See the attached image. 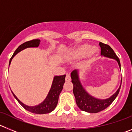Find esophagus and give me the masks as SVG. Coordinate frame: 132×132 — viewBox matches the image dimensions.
I'll use <instances>...</instances> for the list:
<instances>
[{
	"mask_svg": "<svg viewBox=\"0 0 132 132\" xmlns=\"http://www.w3.org/2000/svg\"><path fill=\"white\" fill-rule=\"evenodd\" d=\"M71 80V77H70L69 75L67 74V75H66V77H65V81H66V82H70Z\"/></svg>",
	"mask_w": 132,
	"mask_h": 132,
	"instance_id": "obj_1",
	"label": "esophagus"
}]
</instances>
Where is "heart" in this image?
Here are the masks:
<instances>
[{
	"mask_svg": "<svg viewBox=\"0 0 132 132\" xmlns=\"http://www.w3.org/2000/svg\"><path fill=\"white\" fill-rule=\"evenodd\" d=\"M97 54L95 49H92V47L88 44H82L79 47L75 48L67 56L69 60H77L83 57L87 58L86 63L90 62Z\"/></svg>",
	"mask_w": 132,
	"mask_h": 132,
	"instance_id": "heart-1",
	"label": "heart"
}]
</instances>
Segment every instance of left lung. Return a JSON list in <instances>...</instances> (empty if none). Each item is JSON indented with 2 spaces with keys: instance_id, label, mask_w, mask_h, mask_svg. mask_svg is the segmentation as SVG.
<instances>
[{
  "instance_id": "1",
  "label": "left lung",
  "mask_w": 132,
  "mask_h": 132,
  "mask_svg": "<svg viewBox=\"0 0 132 132\" xmlns=\"http://www.w3.org/2000/svg\"><path fill=\"white\" fill-rule=\"evenodd\" d=\"M99 45L101 49V55L111 59H114L117 61L120 69H121V65L120 59L118 57L116 53H114V50L107 44H103L102 42L99 43ZM71 82L73 85V94L76 100L77 105L81 110L89 113H97L106 109L109 106L113 101L115 100L118 96L121 85L118 89L117 91L110 98L106 99H98L93 97L90 94H88L85 88L82 87L79 80V72L77 70L73 71L71 74ZM122 83V81H121Z\"/></svg>"
}]
</instances>
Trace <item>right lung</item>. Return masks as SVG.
<instances>
[{"label":"right lung","instance_id":"right-lung-1","mask_svg":"<svg viewBox=\"0 0 132 132\" xmlns=\"http://www.w3.org/2000/svg\"><path fill=\"white\" fill-rule=\"evenodd\" d=\"M39 43H40V39H32V40L28 41V42H26L24 44H21L19 47L16 49L13 55L12 56V57L10 58L9 65L11 63L12 59H13L14 57L17 53H19L20 52H21L22 50H24V49L28 48V47H38L39 45ZM65 75H61V76H55L54 78H53L51 89L50 90V92H49L48 94L46 96L45 100L38 105L34 106H27L23 104L18 98L16 97V95L12 92V93L13 94L15 98L18 101V102L28 111L34 113V114H47V113H50L53 111L57 106L59 94H60L62 90L63 87V85L65 82Z\"/></svg>","mask_w":132,"mask_h":132}]
</instances>
